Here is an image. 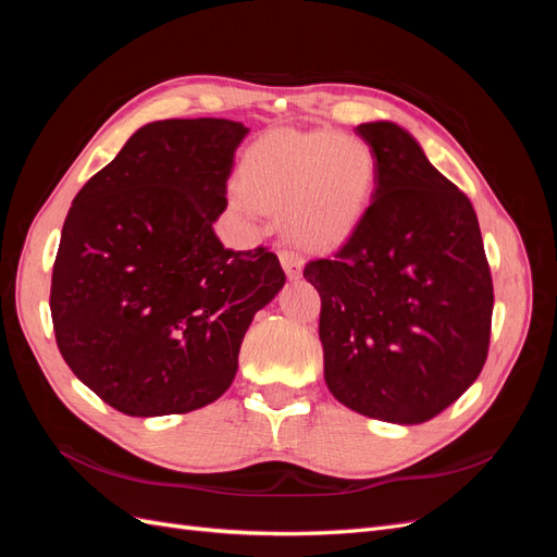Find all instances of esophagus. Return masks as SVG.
<instances>
[{
    "label": "esophagus",
    "mask_w": 557,
    "mask_h": 557,
    "mask_svg": "<svg viewBox=\"0 0 557 557\" xmlns=\"http://www.w3.org/2000/svg\"><path fill=\"white\" fill-rule=\"evenodd\" d=\"M278 260L285 269V274H288V278H299L301 276V269H305V258L299 256V252L295 250H281L278 252Z\"/></svg>",
    "instance_id": "34e87169"
}]
</instances>
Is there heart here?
Here are the masks:
<instances>
[{
	"mask_svg": "<svg viewBox=\"0 0 557 557\" xmlns=\"http://www.w3.org/2000/svg\"><path fill=\"white\" fill-rule=\"evenodd\" d=\"M232 207L246 215L283 213L288 237L332 248L356 230L376 185V156L358 137L330 129L272 132L242 160Z\"/></svg>",
	"mask_w": 557,
	"mask_h": 557,
	"instance_id": "b5f03b06",
	"label": "heart"
}]
</instances>
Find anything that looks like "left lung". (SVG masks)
Instances as JSON below:
<instances>
[{"instance_id": "1", "label": "left lung", "mask_w": 557, "mask_h": 557, "mask_svg": "<svg viewBox=\"0 0 557 557\" xmlns=\"http://www.w3.org/2000/svg\"><path fill=\"white\" fill-rule=\"evenodd\" d=\"M376 190L360 225L305 278L320 295L325 383L367 418L416 425L474 383L487 358L493 278L479 218L407 129L362 123Z\"/></svg>"}]
</instances>
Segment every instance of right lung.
Returning <instances> with one entry per match:
<instances>
[{
  "label": "right lung",
  "mask_w": 557,
  "mask_h": 557,
  "mask_svg": "<svg viewBox=\"0 0 557 557\" xmlns=\"http://www.w3.org/2000/svg\"><path fill=\"white\" fill-rule=\"evenodd\" d=\"M246 134L225 117L148 123L72 201L50 315L64 362L115 411L215 401L252 315L283 288L274 252L230 250L213 232Z\"/></svg>",
  "instance_id": "obj_1"
}]
</instances>
